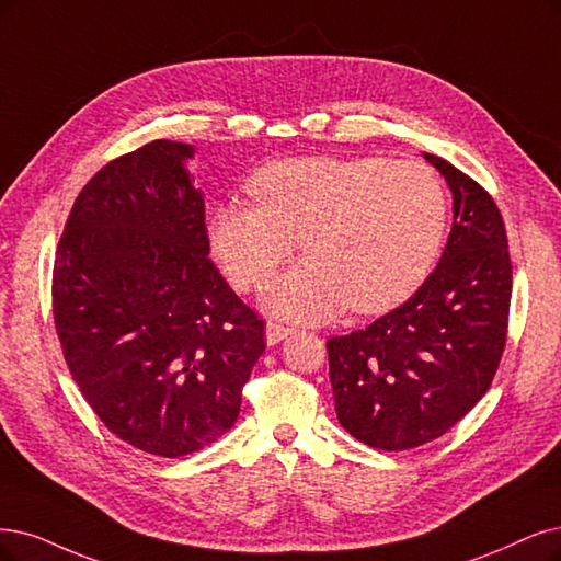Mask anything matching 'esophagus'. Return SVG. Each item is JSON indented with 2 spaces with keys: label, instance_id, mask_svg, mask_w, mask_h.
<instances>
[{
  "label": "esophagus",
  "instance_id": "1",
  "mask_svg": "<svg viewBox=\"0 0 561 561\" xmlns=\"http://www.w3.org/2000/svg\"><path fill=\"white\" fill-rule=\"evenodd\" d=\"M291 333H294V328L275 323V321H267V325H265V342H267V346H275L282 340H286Z\"/></svg>",
  "mask_w": 561,
  "mask_h": 561
}]
</instances>
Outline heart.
Listing matches in <instances>:
<instances>
[{
	"label": "heart",
	"mask_w": 561,
	"mask_h": 561,
	"mask_svg": "<svg viewBox=\"0 0 561 561\" xmlns=\"http://www.w3.org/2000/svg\"><path fill=\"white\" fill-rule=\"evenodd\" d=\"M256 205H221L210 244L238 288H259L291 259L302 263L267 291V307L323 321L348 305L358 314L398 307L437 263L448 231V194L421 161L302 157L259 169L247 184Z\"/></svg>",
	"instance_id": "obj_1"
}]
</instances>
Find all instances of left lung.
I'll list each match as a JSON object with an SVG mask.
<instances>
[{"label":"left lung","instance_id":"obj_1","mask_svg":"<svg viewBox=\"0 0 561 561\" xmlns=\"http://www.w3.org/2000/svg\"><path fill=\"white\" fill-rule=\"evenodd\" d=\"M423 157L453 194L437 267L404 305L325 342L342 427L381 450L423 446L465 419L506 344L513 275L500 207L446 159Z\"/></svg>","mask_w":561,"mask_h":561}]
</instances>
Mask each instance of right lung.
<instances>
[{"label":"right lung","instance_id":"add662e5","mask_svg":"<svg viewBox=\"0 0 561 561\" xmlns=\"http://www.w3.org/2000/svg\"><path fill=\"white\" fill-rule=\"evenodd\" d=\"M186 142L152 140L82 186L53 270V317L82 398L122 442L180 458L240 413L263 321L207 259Z\"/></svg>","mask_w":561,"mask_h":561}]
</instances>
